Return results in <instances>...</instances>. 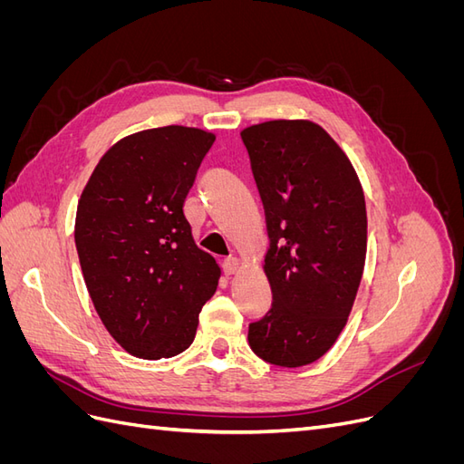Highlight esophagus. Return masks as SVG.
I'll use <instances>...</instances> for the list:
<instances>
[{
	"label": "esophagus",
	"mask_w": 464,
	"mask_h": 464,
	"mask_svg": "<svg viewBox=\"0 0 464 464\" xmlns=\"http://www.w3.org/2000/svg\"><path fill=\"white\" fill-rule=\"evenodd\" d=\"M237 266H240V261H237L236 257H227L222 261L224 275H234L237 271Z\"/></svg>",
	"instance_id": "1"
}]
</instances>
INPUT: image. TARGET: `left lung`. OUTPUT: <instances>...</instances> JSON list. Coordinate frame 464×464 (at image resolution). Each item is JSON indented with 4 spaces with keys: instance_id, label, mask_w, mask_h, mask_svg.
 I'll return each mask as SVG.
<instances>
[{
    "instance_id": "1",
    "label": "left lung",
    "mask_w": 464,
    "mask_h": 464,
    "mask_svg": "<svg viewBox=\"0 0 464 464\" xmlns=\"http://www.w3.org/2000/svg\"><path fill=\"white\" fill-rule=\"evenodd\" d=\"M242 141L265 207L273 290L247 341L275 366H307L334 344L353 310L368 244L363 191L346 154L314 121L251 125Z\"/></svg>"
}]
</instances>
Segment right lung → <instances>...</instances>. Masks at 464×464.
Wrapping results in <instances>:
<instances>
[{"label":"right lung","mask_w":464,"mask_h":464,"mask_svg":"<svg viewBox=\"0 0 464 464\" xmlns=\"http://www.w3.org/2000/svg\"><path fill=\"white\" fill-rule=\"evenodd\" d=\"M215 135L166 125L121 139L82 191L75 246L104 327L130 354L172 358L195 339L220 269L193 242L184 203Z\"/></svg>","instance_id":"1"}]
</instances>
